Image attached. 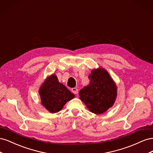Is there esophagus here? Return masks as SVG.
Segmentation results:
<instances>
[{
	"mask_svg": "<svg viewBox=\"0 0 153 153\" xmlns=\"http://www.w3.org/2000/svg\"><path fill=\"white\" fill-rule=\"evenodd\" d=\"M71 91H72V92H73V94H78V89H76V88H75V87L72 88V89H71Z\"/></svg>",
	"mask_w": 153,
	"mask_h": 153,
	"instance_id": "obj_1",
	"label": "esophagus"
}]
</instances>
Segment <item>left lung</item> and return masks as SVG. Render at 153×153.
Instances as JSON below:
<instances>
[{"label":"left lung","instance_id":"8db88e82","mask_svg":"<svg viewBox=\"0 0 153 153\" xmlns=\"http://www.w3.org/2000/svg\"><path fill=\"white\" fill-rule=\"evenodd\" d=\"M90 84L79 92L80 99L90 112L101 114L114 105L117 87L108 72L103 68L94 69L89 75Z\"/></svg>","mask_w":153,"mask_h":153}]
</instances>
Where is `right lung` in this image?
Instances as JSON below:
<instances>
[{"instance_id":"add662e5","label":"right lung","mask_w":153,"mask_h":153,"mask_svg":"<svg viewBox=\"0 0 153 153\" xmlns=\"http://www.w3.org/2000/svg\"><path fill=\"white\" fill-rule=\"evenodd\" d=\"M41 103L50 113H57L75 96L59 82L57 76L52 74L46 78L39 87Z\"/></svg>"}]
</instances>
